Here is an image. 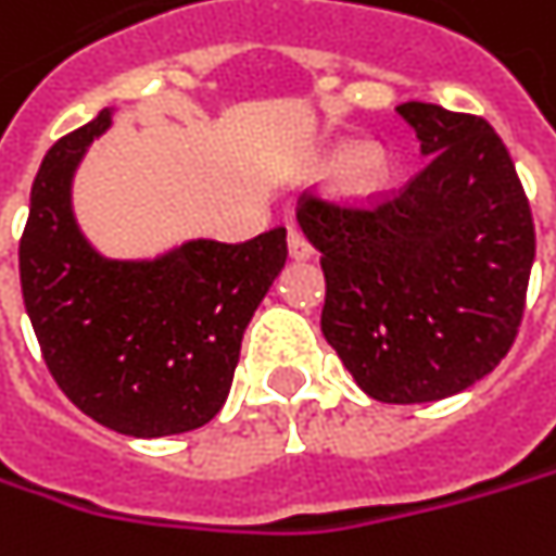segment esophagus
I'll return each mask as SVG.
<instances>
[{
    "label": "esophagus",
    "mask_w": 556,
    "mask_h": 556,
    "mask_svg": "<svg viewBox=\"0 0 556 556\" xmlns=\"http://www.w3.org/2000/svg\"><path fill=\"white\" fill-rule=\"evenodd\" d=\"M288 253H291V260L303 263V260H309V256H313V243L300 235L296 228H291V235H288Z\"/></svg>",
    "instance_id": "esophagus-1"
}]
</instances>
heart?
<instances>
[{"mask_svg":"<svg viewBox=\"0 0 556 556\" xmlns=\"http://www.w3.org/2000/svg\"><path fill=\"white\" fill-rule=\"evenodd\" d=\"M313 172L319 178L338 175L341 197L366 203L384 193V187L391 184V159L381 147H334Z\"/></svg>","mask_w":556,"mask_h":556,"instance_id":"1","label":"heart"}]
</instances>
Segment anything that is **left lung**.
<instances>
[{
    "label": "left lung",
    "mask_w": 556,
    "mask_h": 556,
    "mask_svg": "<svg viewBox=\"0 0 556 556\" xmlns=\"http://www.w3.org/2000/svg\"><path fill=\"white\" fill-rule=\"evenodd\" d=\"M426 168L372 212L306 200L321 253V334L381 403L444 401L485 378L522 319L535 228L514 159L485 118L397 105Z\"/></svg>",
    "instance_id": "obj_1"
}]
</instances>
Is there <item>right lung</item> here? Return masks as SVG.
<instances>
[{
  "mask_svg": "<svg viewBox=\"0 0 556 556\" xmlns=\"http://www.w3.org/2000/svg\"><path fill=\"white\" fill-rule=\"evenodd\" d=\"M115 109L62 137L30 187L21 293L42 359L90 419L130 438L206 426L228 401L240 341L288 260V231L190 237L155 256L99 253L74 215V175Z\"/></svg>",
  "mask_w": 556,
  "mask_h": 556,
  "instance_id": "right-lung-1",
  "label": "right lung"
}]
</instances>
